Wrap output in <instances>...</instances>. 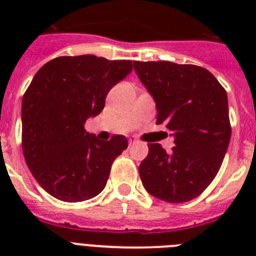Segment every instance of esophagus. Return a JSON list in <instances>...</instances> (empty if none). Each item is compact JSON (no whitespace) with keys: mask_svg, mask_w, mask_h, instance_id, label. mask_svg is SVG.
<instances>
[{"mask_svg":"<svg viewBox=\"0 0 256 256\" xmlns=\"http://www.w3.org/2000/svg\"><path fill=\"white\" fill-rule=\"evenodd\" d=\"M136 144V140H132V138H130V140H128V144L132 146V144Z\"/></svg>","mask_w":256,"mask_h":256,"instance_id":"34e87169","label":"esophagus"}]
</instances>
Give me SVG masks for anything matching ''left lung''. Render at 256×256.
Instances as JSON below:
<instances>
[{"mask_svg":"<svg viewBox=\"0 0 256 256\" xmlns=\"http://www.w3.org/2000/svg\"><path fill=\"white\" fill-rule=\"evenodd\" d=\"M140 82L156 100V124L174 136L172 152L148 144L140 166L148 194L170 203L188 202L212 182L231 138L227 92L204 68L168 61H134Z\"/></svg>","mask_w":256,"mask_h":256,"instance_id":"obj_1","label":"left lung"}]
</instances>
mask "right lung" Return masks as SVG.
<instances>
[{
    "label": "right lung",
    "mask_w": 256,
    "mask_h": 256,
    "mask_svg": "<svg viewBox=\"0 0 256 256\" xmlns=\"http://www.w3.org/2000/svg\"><path fill=\"white\" fill-rule=\"evenodd\" d=\"M132 70V61L86 54L54 58L34 76L22 98V152L52 196L82 202L104 188L128 140H98L86 132L85 122L104 110L110 88Z\"/></svg>",
    "instance_id": "add662e5"
}]
</instances>
